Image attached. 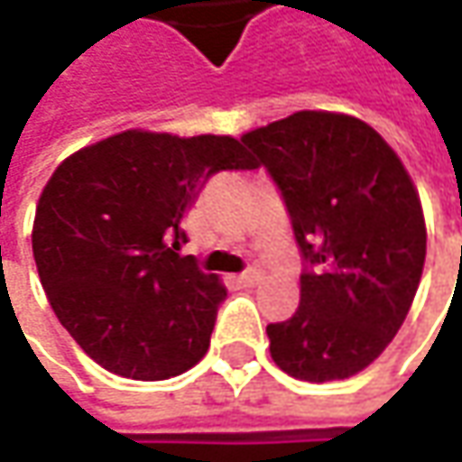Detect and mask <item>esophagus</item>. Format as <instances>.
Here are the masks:
<instances>
[{
  "label": "esophagus",
  "instance_id": "1",
  "mask_svg": "<svg viewBox=\"0 0 462 462\" xmlns=\"http://www.w3.org/2000/svg\"><path fill=\"white\" fill-rule=\"evenodd\" d=\"M259 280H262V273H259V270H254V267L244 270V273L239 275V282L244 285V288H254Z\"/></svg>",
  "mask_w": 462,
  "mask_h": 462
}]
</instances>
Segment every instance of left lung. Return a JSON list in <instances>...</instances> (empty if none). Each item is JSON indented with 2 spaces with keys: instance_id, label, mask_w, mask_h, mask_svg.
Returning a JSON list of instances; mask_svg holds the SVG:
<instances>
[{
  "instance_id": "left-lung-1",
  "label": "left lung",
  "mask_w": 462,
  "mask_h": 462,
  "mask_svg": "<svg viewBox=\"0 0 462 462\" xmlns=\"http://www.w3.org/2000/svg\"><path fill=\"white\" fill-rule=\"evenodd\" d=\"M270 171L306 262L300 306L270 324L298 381H345L396 337L417 295L427 228L396 152L352 116L300 110L241 135Z\"/></svg>"
}]
</instances>
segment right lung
<instances>
[{"label":"right lung","instance_id":"right-lung-1","mask_svg":"<svg viewBox=\"0 0 462 462\" xmlns=\"http://www.w3.org/2000/svg\"><path fill=\"white\" fill-rule=\"evenodd\" d=\"M226 169H257L231 135L125 131L71 153L43 187L38 275L63 328L105 370L167 381L208 352L226 288L180 249L187 210Z\"/></svg>","mask_w":462,"mask_h":462}]
</instances>
